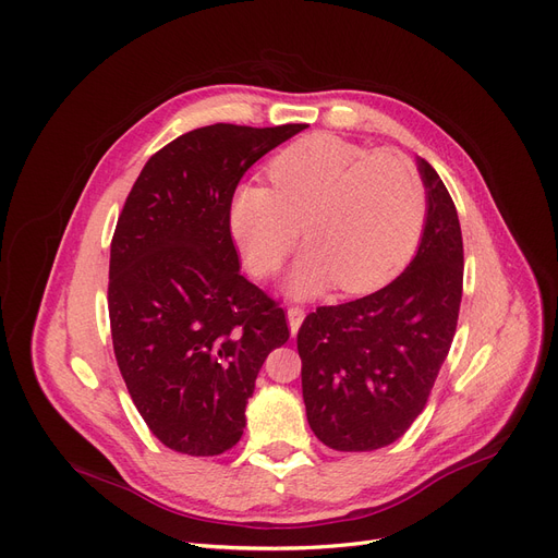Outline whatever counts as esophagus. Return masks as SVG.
I'll use <instances>...</instances> for the list:
<instances>
[{
	"mask_svg": "<svg viewBox=\"0 0 558 558\" xmlns=\"http://www.w3.org/2000/svg\"><path fill=\"white\" fill-rule=\"evenodd\" d=\"M303 318H305V310H303V307H289V310H287V320H289L291 335L299 332V328H301V324H303Z\"/></svg>",
	"mask_w": 558,
	"mask_h": 558,
	"instance_id": "1",
	"label": "esophagus"
}]
</instances>
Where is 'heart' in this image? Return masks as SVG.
<instances>
[{"label":"heart","instance_id":"heart-1","mask_svg":"<svg viewBox=\"0 0 558 558\" xmlns=\"http://www.w3.org/2000/svg\"><path fill=\"white\" fill-rule=\"evenodd\" d=\"M267 173L271 187L240 183L228 203L232 240L253 276L282 267L301 226L310 248L287 278L296 299L332 284L348 294L379 289L412 257L427 201L402 154L310 135L280 151Z\"/></svg>","mask_w":558,"mask_h":558}]
</instances>
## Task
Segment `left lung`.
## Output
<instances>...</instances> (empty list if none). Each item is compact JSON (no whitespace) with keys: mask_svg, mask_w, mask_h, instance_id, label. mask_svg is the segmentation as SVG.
I'll list each match as a JSON object with an SVG mask.
<instances>
[{"mask_svg":"<svg viewBox=\"0 0 558 558\" xmlns=\"http://www.w3.org/2000/svg\"><path fill=\"white\" fill-rule=\"evenodd\" d=\"M416 165L427 213L414 259L375 294L307 314L299 330L307 423L339 452L379 450L412 427L457 330L461 226L434 167Z\"/></svg>","mask_w":558,"mask_h":558,"instance_id":"left-lung-1","label":"left lung"}]
</instances>
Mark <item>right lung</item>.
<instances>
[{
  "instance_id": "1",
  "label": "right lung",
  "mask_w": 558,
  "mask_h": 558,
  "mask_svg": "<svg viewBox=\"0 0 558 558\" xmlns=\"http://www.w3.org/2000/svg\"><path fill=\"white\" fill-rule=\"evenodd\" d=\"M307 129L213 124L149 158L117 219L108 314L117 366L167 448L215 457L240 441L255 377L289 339L282 307L240 274L228 203L264 154Z\"/></svg>"
}]
</instances>
